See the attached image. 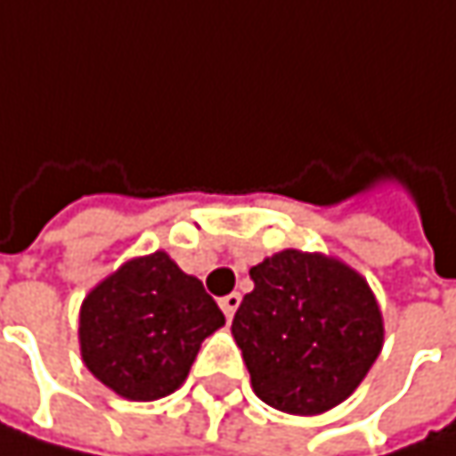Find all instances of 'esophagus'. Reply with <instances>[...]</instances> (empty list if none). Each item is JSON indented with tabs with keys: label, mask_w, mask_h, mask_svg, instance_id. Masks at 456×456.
Here are the masks:
<instances>
[{
	"label": "esophagus",
	"mask_w": 456,
	"mask_h": 456,
	"mask_svg": "<svg viewBox=\"0 0 456 456\" xmlns=\"http://www.w3.org/2000/svg\"><path fill=\"white\" fill-rule=\"evenodd\" d=\"M240 300H242V297H240V292H229L227 297H222V300H219V305H222V311H224L227 318H232V315L237 313V308H240Z\"/></svg>",
	"instance_id": "34e87169"
}]
</instances>
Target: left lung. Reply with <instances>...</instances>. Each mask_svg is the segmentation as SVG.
Returning <instances> with one entry per match:
<instances>
[{
	"mask_svg": "<svg viewBox=\"0 0 456 456\" xmlns=\"http://www.w3.org/2000/svg\"><path fill=\"white\" fill-rule=\"evenodd\" d=\"M253 292L232 334L253 392L292 415H318L345 402L384 345V321L368 281L350 266L281 250L250 269Z\"/></svg>",
	"mask_w": 456,
	"mask_h": 456,
	"instance_id": "left-lung-1",
	"label": "left lung"
}]
</instances>
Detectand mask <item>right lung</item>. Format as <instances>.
<instances>
[{
  "label": "right lung",
  "instance_id": "obj_1",
  "mask_svg": "<svg viewBox=\"0 0 456 456\" xmlns=\"http://www.w3.org/2000/svg\"><path fill=\"white\" fill-rule=\"evenodd\" d=\"M224 313L167 253L127 261L86 297L80 352L111 392L135 402L167 396L187 379L200 342Z\"/></svg>",
  "mask_w": 456,
  "mask_h": 456
}]
</instances>
